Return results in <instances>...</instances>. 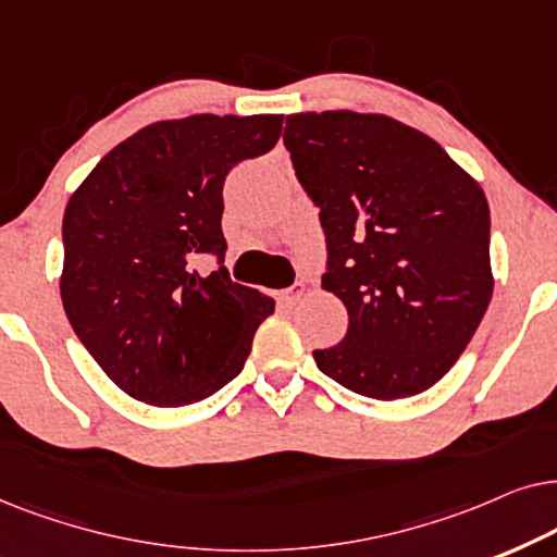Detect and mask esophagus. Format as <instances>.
<instances>
[{
    "instance_id": "esophagus-1",
    "label": "esophagus",
    "mask_w": 557,
    "mask_h": 557,
    "mask_svg": "<svg viewBox=\"0 0 557 557\" xmlns=\"http://www.w3.org/2000/svg\"><path fill=\"white\" fill-rule=\"evenodd\" d=\"M302 293H306V285H293V287H287V290H283V293H280V302H283V306L285 308H293L295 306V302H298L300 298H302Z\"/></svg>"
}]
</instances>
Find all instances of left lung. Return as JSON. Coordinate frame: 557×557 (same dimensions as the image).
<instances>
[{"label": "left lung", "instance_id": "1", "mask_svg": "<svg viewBox=\"0 0 557 557\" xmlns=\"http://www.w3.org/2000/svg\"><path fill=\"white\" fill-rule=\"evenodd\" d=\"M283 139L321 209L323 287L348 310L344 341L313 351L318 369L374 399L430 389L492 300L484 190L435 139L384 114H290Z\"/></svg>", "mask_w": 557, "mask_h": 557}]
</instances>
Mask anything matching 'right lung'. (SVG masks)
Listing matches in <instances>:
<instances>
[{"label":"right lung","instance_id":"obj_1","mask_svg":"<svg viewBox=\"0 0 557 557\" xmlns=\"http://www.w3.org/2000/svg\"><path fill=\"white\" fill-rule=\"evenodd\" d=\"M283 114L147 124L103 154L65 206V315L111 382L154 407L211 397L244 369L274 300L209 277L190 259L216 255L224 181L277 145Z\"/></svg>","mask_w":557,"mask_h":557}]
</instances>
